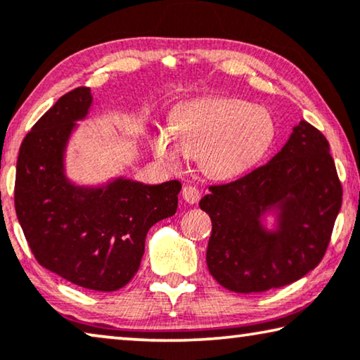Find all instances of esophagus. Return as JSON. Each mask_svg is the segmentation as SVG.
<instances>
[{
  "instance_id": "esophagus-1",
  "label": "esophagus",
  "mask_w": 360,
  "mask_h": 360,
  "mask_svg": "<svg viewBox=\"0 0 360 360\" xmlns=\"http://www.w3.org/2000/svg\"><path fill=\"white\" fill-rule=\"evenodd\" d=\"M182 197H184V200H186L187 203L193 205V203H197L198 200H200L202 192H200V189H198L197 186L187 184V186L182 187Z\"/></svg>"
}]
</instances>
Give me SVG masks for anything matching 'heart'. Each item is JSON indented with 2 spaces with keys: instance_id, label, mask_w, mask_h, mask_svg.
Listing matches in <instances>:
<instances>
[{
  "instance_id": "1",
  "label": "heart",
  "mask_w": 360,
  "mask_h": 360,
  "mask_svg": "<svg viewBox=\"0 0 360 360\" xmlns=\"http://www.w3.org/2000/svg\"><path fill=\"white\" fill-rule=\"evenodd\" d=\"M276 123L269 110L233 98L197 99L173 115V133L152 136L155 155L171 168L184 157L200 158L205 173L216 179L243 174L269 149Z\"/></svg>"
}]
</instances>
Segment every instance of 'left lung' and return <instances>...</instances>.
Segmentation results:
<instances>
[{"label": "left lung", "instance_id": "8db88e82", "mask_svg": "<svg viewBox=\"0 0 360 360\" xmlns=\"http://www.w3.org/2000/svg\"><path fill=\"white\" fill-rule=\"evenodd\" d=\"M208 189L200 200L213 226L208 271L236 293L281 288L317 267L343 202L328 141L304 120L269 163ZM274 204L283 205L281 231L267 234L259 216Z\"/></svg>", "mask_w": 360, "mask_h": 360}]
</instances>
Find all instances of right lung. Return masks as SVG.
Listing matches in <instances>:
<instances>
[{
  "label": "right lung",
  "instance_id": "obj_1",
  "mask_svg": "<svg viewBox=\"0 0 360 360\" xmlns=\"http://www.w3.org/2000/svg\"><path fill=\"white\" fill-rule=\"evenodd\" d=\"M91 99L86 86L68 91L28 131L17 158L14 205L39 266L78 287L115 292L138 272L150 227L176 213L181 182L117 179L107 189L67 182L62 153Z\"/></svg>",
  "mask_w": 360,
  "mask_h": 360
}]
</instances>
